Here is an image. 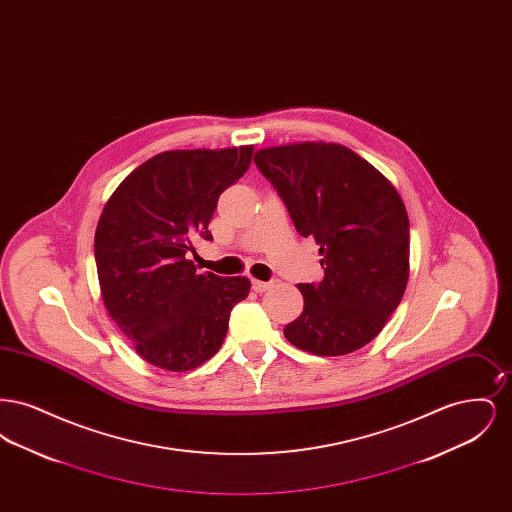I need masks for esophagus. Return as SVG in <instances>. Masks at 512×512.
I'll return each instance as SVG.
<instances>
[{
	"label": "esophagus",
	"instance_id": "1",
	"mask_svg": "<svg viewBox=\"0 0 512 512\" xmlns=\"http://www.w3.org/2000/svg\"><path fill=\"white\" fill-rule=\"evenodd\" d=\"M270 286H272V282H261V280H253V282H251V288H253V292L257 293L267 292Z\"/></svg>",
	"mask_w": 512,
	"mask_h": 512
}]
</instances>
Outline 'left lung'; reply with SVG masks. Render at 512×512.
I'll list each match as a JSON object with an SVG mask.
<instances>
[{"label": "left lung", "mask_w": 512, "mask_h": 512, "mask_svg": "<svg viewBox=\"0 0 512 512\" xmlns=\"http://www.w3.org/2000/svg\"><path fill=\"white\" fill-rule=\"evenodd\" d=\"M295 230L320 245L324 280L299 284L303 313L284 328L313 355L338 357L374 340L409 280V217L386 176L340 144H293L255 153Z\"/></svg>", "instance_id": "obj_1"}]
</instances>
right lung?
<instances>
[{"label": "right lung", "mask_w": 512, "mask_h": 512, "mask_svg": "<svg viewBox=\"0 0 512 512\" xmlns=\"http://www.w3.org/2000/svg\"><path fill=\"white\" fill-rule=\"evenodd\" d=\"M251 155V146L159 153L103 207L94 240L103 303L153 366L182 372L209 361L249 293L244 276L199 274L188 253L197 238L213 240L219 195L244 176Z\"/></svg>", "instance_id": "1"}]
</instances>
